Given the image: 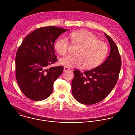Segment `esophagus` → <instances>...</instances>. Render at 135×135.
I'll list each match as a JSON object with an SVG mask.
<instances>
[{"label": "esophagus", "instance_id": "esophagus-1", "mask_svg": "<svg viewBox=\"0 0 135 135\" xmlns=\"http://www.w3.org/2000/svg\"><path fill=\"white\" fill-rule=\"evenodd\" d=\"M69 70V69L68 68V67H64V71H68V70Z\"/></svg>", "mask_w": 135, "mask_h": 135}]
</instances>
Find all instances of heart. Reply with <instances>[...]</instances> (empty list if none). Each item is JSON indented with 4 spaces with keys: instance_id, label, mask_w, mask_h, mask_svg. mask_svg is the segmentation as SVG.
Listing matches in <instances>:
<instances>
[{
    "instance_id": "heart-1",
    "label": "heart",
    "mask_w": 135,
    "mask_h": 135,
    "mask_svg": "<svg viewBox=\"0 0 135 135\" xmlns=\"http://www.w3.org/2000/svg\"><path fill=\"white\" fill-rule=\"evenodd\" d=\"M72 42L79 46L75 55L67 56L59 59L60 65L67 67H80L92 69L98 66L105 59L108 51L107 44L93 33L87 30L75 31L69 35ZM69 41L66 38H59L55 44V48L61 55L68 50Z\"/></svg>"
}]
</instances>
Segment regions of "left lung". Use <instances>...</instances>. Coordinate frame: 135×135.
<instances>
[{
  "label": "left lung",
  "mask_w": 135,
  "mask_h": 135,
  "mask_svg": "<svg viewBox=\"0 0 135 135\" xmlns=\"http://www.w3.org/2000/svg\"><path fill=\"white\" fill-rule=\"evenodd\" d=\"M110 51L106 60L100 66L81 73L74 70L71 83L75 99L84 105H93L104 99L112 91L118 79L122 61L118 49L113 39L106 33Z\"/></svg>",
  "instance_id": "left-lung-1"
}]
</instances>
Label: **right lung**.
Returning <instances> with one entry per match:
<instances>
[{
  "mask_svg": "<svg viewBox=\"0 0 135 135\" xmlns=\"http://www.w3.org/2000/svg\"><path fill=\"white\" fill-rule=\"evenodd\" d=\"M68 29L55 26L38 28L29 33L18 48L15 59L16 77L22 93L29 99L42 100L52 94L62 66L48 68L57 61L54 44Z\"/></svg>",
  "mask_w": 135,
  "mask_h": 135,
  "instance_id": "obj_1",
  "label": "right lung"
}]
</instances>
